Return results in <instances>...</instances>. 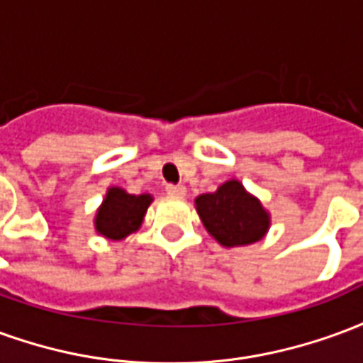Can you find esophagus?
Listing matches in <instances>:
<instances>
[{
    "instance_id": "1",
    "label": "esophagus",
    "mask_w": 363,
    "mask_h": 363,
    "mask_svg": "<svg viewBox=\"0 0 363 363\" xmlns=\"http://www.w3.org/2000/svg\"><path fill=\"white\" fill-rule=\"evenodd\" d=\"M167 194L171 196H184L186 194V189L182 184H167Z\"/></svg>"
}]
</instances>
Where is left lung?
I'll return each mask as SVG.
<instances>
[{"mask_svg":"<svg viewBox=\"0 0 363 363\" xmlns=\"http://www.w3.org/2000/svg\"><path fill=\"white\" fill-rule=\"evenodd\" d=\"M196 210L208 233L223 247L257 243L270 225L267 210L239 181H228L212 194L198 196Z\"/></svg>","mask_w":363,"mask_h":363,"instance_id":"1","label":"left lung"}]
</instances>
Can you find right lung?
<instances>
[{
    "label": "right lung",
    "mask_w": 363,
    "mask_h": 363,
    "mask_svg": "<svg viewBox=\"0 0 363 363\" xmlns=\"http://www.w3.org/2000/svg\"><path fill=\"white\" fill-rule=\"evenodd\" d=\"M153 198L150 194H128L122 189L106 192L103 206L99 208L95 220L96 231L106 239L120 241L142 225L143 216Z\"/></svg>",
    "instance_id": "1"
}]
</instances>
